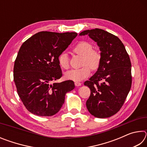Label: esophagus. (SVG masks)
Returning a JSON list of instances; mask_svg holds the SVG:
<instances>
[{"instance_id":"obj_1","label":"esophagus","mask_w":147,"mask_h":147,"mask_svg":"<svg viewBox=\"0 0 147 147\" xmlns=\"http://www.w3.org/2000/svg\"><path fill=\"white\" fill-rule=\"evenodd\" d=\"M74 84H75V86H80L81 85H82V83H80V82H76L75 83H74Z\"/></svg>"}]
</instances>
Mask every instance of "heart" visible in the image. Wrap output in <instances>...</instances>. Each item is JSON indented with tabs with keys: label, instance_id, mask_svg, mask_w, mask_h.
Here are the masks:
<instances>
[{
	"label": "heart",
	"instance_id": "obj_1",
	"mask_svg": "<svg viewBox=\"0 0 147 147\" xmlns=\"http://www.w3.org/2000/svg\"><path fill=\"white\" fill-rule=\"evenodd\" d=\"M93 45L88 41H80L73 49L74 53L83 57L82 68L71 69L66 72L65 77L74 82L81 81L86 78L91 73V68L93 70L98 67L100 63V54L96 50L93 49ZM59 66L63 69L69 67L68 56L66 53H62L58 58Z\"/></svg>",
	"mask_w": 147,
	"mask_h": 147
}]
</instances>
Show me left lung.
<instances>
[{
    "label": "left lung",
    "mask_w": 147,
    "mask_h": 147,
    "mask_svg": "<svg viewBox=\"0 0 147 147\" xmlns=\"http://www.w3.org/2000/svg\"><path fill=\"white\" fill-rule=\"evenodd\" d=\"M79 35L95 41L101 56L97 71L84 82L91 90L86 107L95 117H109L120 110L130 90V57L119 38L104 30H87Z\"/></svg>",
    "instance_id": "8db88e82"
}]
</instances>
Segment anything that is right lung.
<instances>
[{
  "instance_id": "add662e5",
  "label": "right lung",
  "mask_w": 147,
  "mask_h": 147,
  "mask_svg": "<svg viewBox=\"0 0 147 147\" xmlns=\"http://www.w3.org/2000/svg\"><path fill=\"white\" fill-rule=\"evenodd\" d=\"M77 35L40 32L21 45L15 61L13 80L30 112L39 116L55 115L63 106L66 93L75 88L72 80L52 82L61 77L58 58Z\"/></svg>"
}]
</instances>
